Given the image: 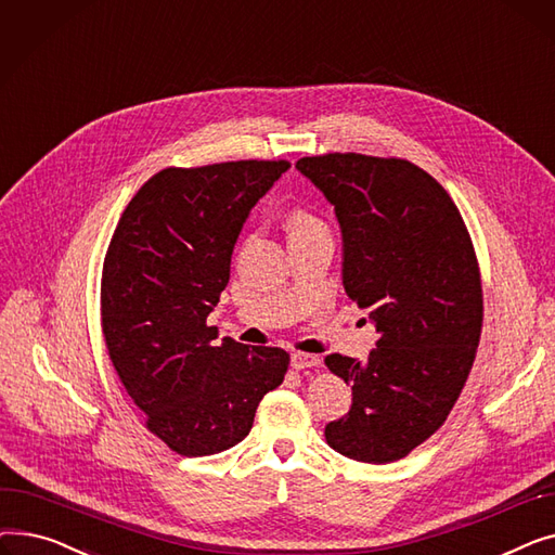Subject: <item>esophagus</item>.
I'll list each match as a JSON object with an SVG mask.
<instances>
[{
  "instance_id": "obj_1",
  "label": "esophagus",
  "mask_w": 555,
  "mask_h": 555,
  "mask_svg": "<svg viewBox=\"0 0 555 555\" xmlns=\"http://www.w3.org/2000/svg\"><path fill=\"white\" fill-rule=\"evenodd\" d=\"M293 369L297 371H304V369H312V366H319L322 364V360H319V356H310V353H293Z\"/></svg>"
}]
</instances>
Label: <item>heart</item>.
Here are the masks:
<instances>
[{
	"label": "heart",
	"instance_id": "b5f03b06",
	"mask_svg": "<svg viewBox=\"0 0 555 555\" xmlns=\"http://www.w3.org/2000/svg\"><path fill=\"white\" fill-rule=\"evenodd\" d=\"M314 222H317V220L310 218V216H306V214L293 216V229H301V227H308V224H314Z\"/></svg>",
	"mask_w": 555,
	"mask_h": 555
}]
</instances>
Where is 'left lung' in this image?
I'll return each mask as SVG.
<instances>
[{
	"label": "left lung",
	"instance_id": "1",
	"mask_svg": "<svg viewBox=\"0 0 555 555\" xmlns=\"http://www.w3.org/2000/svg\"><path fill=\"white\" fill-rule=\"evenodd\" d=\"M297 168L335 207L344 289L380 335L362 362L324 360L353 389L326 441L353 461L391 463L446 423L473 369L483 295L470 233L448 191L406 159L328 153Z\"/></svg>",
	"mask_w": 555,
	"mask_h": 555
}]
</instances>
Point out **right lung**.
Wrapping results in <instances>:
<instances>
[{"label": "right lung", "mask_w": 555, "mask_h": 555, "mask_svg": "<svg viewBox=\"0 0 555 555\" xmlns=\"http://www.w3.org/2000/svg\"><path fill=\"white\" fill-rule=\"evenodd\" d=\"M289 162L164 168L126 207L101 276L109 360L145 427L182 456L229 450L249 434L289 356L224 337L207 317L229 283L238 233Z\"/></svg>", "instance_id": "1"}]
</instances>
